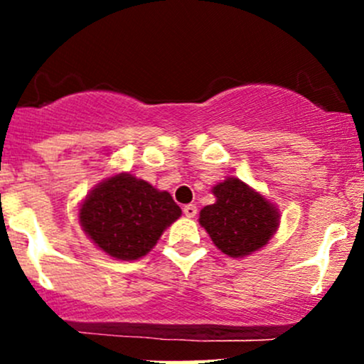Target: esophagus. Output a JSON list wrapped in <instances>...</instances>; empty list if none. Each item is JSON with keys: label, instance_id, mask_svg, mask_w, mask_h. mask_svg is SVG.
I'll use <instances>...</instances> for the list:
<instances>
[{"label": "esophagus", "instance_id": "obj_1", "mask_svg": "<svg viewBox=\"0 0 364 364\" xmlns=\"http://www.w3.org/2000/svg\"><path fill=\"white\" fill-rule=\"evenodd\" d=\"M183 213H185V216H188V218H193V216L197 215V205L196 204H186L185 208H183Z\"/></svg>", "mask_w": 364, "mask_h": 364}]
</instances>
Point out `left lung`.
<instances>
[{
	"label": "left lung",
	"mask_w": 364,
	"mask_h": 364,
	"mask_svg": "<svg viewBox=\"0 0 364 364\" xmlns=\"http://www.w3.org/2000/svg\"><path fill=\"white\" fill-rule=\"evenodd\" d=\"M213 193L216 203L200 209L199 222L225 255H250L277 232L280 222L277 208L237 178L213 186Z\"/></svg>",
	"instance_id": "8db88e82"
}]
</instances>
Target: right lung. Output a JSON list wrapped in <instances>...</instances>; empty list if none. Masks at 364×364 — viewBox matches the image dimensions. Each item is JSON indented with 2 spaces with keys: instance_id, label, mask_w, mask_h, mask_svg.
<instances>
[{
  "instance_id": "add662e5",
  "label": "right lung",
  "mask_w": 364,
  "mask_h": 364,
  "mask_svg": "<svg viewBox=\"0 0 364 364\" xmlns=\"http://www.w3.org/2000/svg\"><path fill=\"white\" fill-rule=\"evenodd\" d=\"M179 216L181 209L171 193L124 172L98 183L79 209L84 232L119 260L144 257Z\"/></svg>"
}]
</instances>
